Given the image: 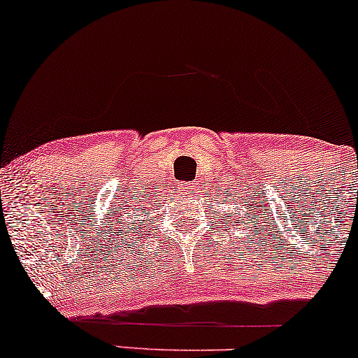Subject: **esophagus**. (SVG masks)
<instances>
[{
    "label": "esophagus",
    "instance_id": "obj_1",
    "mask_svg": "<svg viewBox=\"0 0 358 358\" xmlns=\"http://www.w3.org/2000/svg\"><path fill=\"white\" fill-rule=\"evenodd\" d=\"M194 190H196V184H194V182H180L179 187H178V192L184 194V196L194 194Z\"/></svg>",
    "mask_w": 358,
    "mask_h": 358
}]
</instances>
